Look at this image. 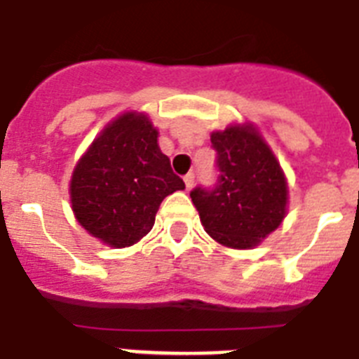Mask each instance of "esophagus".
Segmentation results:
<instances>
[{
  "instance_id": "obj_1",
  "label": "esophagus",
  "mask_w": 359,
  "mask_h": 359,
  "mask_svg": "<svg viewBox=\"0 0 359 359\" xmlns=\"http://www.w3.org/2000/svg\"><path fill=\"white\" fill-rule=\"evenodd\" d=\"M195 182V173H188L184 175V184H186V189H191V186H194Z\"/></svg>"
}]
</instances>
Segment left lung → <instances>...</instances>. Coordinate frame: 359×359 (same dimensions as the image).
Returning a JSON list of instances; mask_svg holds the SVG:
<instances>
[{"mask_svg":"<svg viewBox=\"0 0 359 359\" xmlns=\"http://www.w3.org/2000/svg\"><path fill=\"white\" fill-rule=\"evenodd\" d=\"M214 186L189 191L201 223L214 240L234 249L255 247L280 225L287 184L275 154L252 127H229L212 134Z\"/></svg>","mask_w":359,"mask_h":359,"instance_id":"obj_1","label":"left lung"}]
</instances>
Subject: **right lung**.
Masks as SVG:
<instances>
[{
  "instance_id": "obj_1",
  "label": "right lung",
  "mask_w": 359,
  "mask_h": 359,
  "mask_svg": "<svg viewBox=\"0 0 359 359\" xmlns=\"http://www.w3.org/2000/svg\"><path fill=\"white\" fill-rule=\"evenodd\" d=\"M156 138L149 119L127 112L79 160L69 186L74 214L107 245L119 249L142 240L153 229L160 203L184 189Z\"/></svg>"
}]
</instances>
